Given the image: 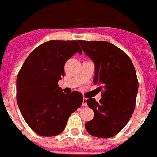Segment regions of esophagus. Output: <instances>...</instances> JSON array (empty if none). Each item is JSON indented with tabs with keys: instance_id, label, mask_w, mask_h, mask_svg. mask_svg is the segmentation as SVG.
Wrapping results in <instances>:
<instances>
[{
	"instance_id": "34e87169",
	"label": "esophagus",
	"mask_w": 157,
	"mask_h": 157,
	"mask_svg": "<svg viewBox=\"0 0 157 157\" xmlns=\"http://www.w3.org/2000/svg\"><path fill=\"white\" fill-rule=\"evenodd\" d=\"M83 106H84V107H86L87 106V98H84L83 99Z\"/></svg>"
}]
</instances>
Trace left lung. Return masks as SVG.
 <instances>
[{
  "label": "left lung",
  "mask_w": 157,
  "mask_h": 157,
  "mask_svg": "<svg viewBox=\"0 0 157 157\" xmlns=\"http://www.w3.org/2000/svg\"><path fill=\"white\" fill-rule=\"evenodd\" d=\"M84 52L95 64L93 82L99 85L102 98L87 99L94 111L92 120L85 123L88 133L94 137L108 138L126 126L135 108L138 91L137 74L126 53L105 41L78 40Z\"/></svg>",
  "instance_id": "8db88e82"
}]
</instances>
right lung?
Here are the masks:
<instances>
[{
	"label": "right lung",
	"instance_id": "1",
	"mask_svg": "<svg viewBox=\"0 0 157 157\" xmlns=\"http://www.w3.org/2000/svg\"><path fill=\"white\" fill-rule=\"evenodd\" d=\"M82 54L77 41L50 40L29 54L16 78V99L25 122L33 131L52 137L65 129L70 114L83 103L80 92L65 94L58 80L74 54Z\"/></svg>",
	"mask_w": 157,
	"mask_h": 157
}]
</instances>
